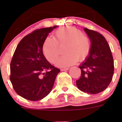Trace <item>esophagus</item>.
I'll return each instance as SVG.
<instances>
[{"label": "esophagus", "instance_id": "1", "mask_svg": "<svg viewBox=\"0 0 122 122\" xmlns=\"http://www.w3.org/2000/svg\"><path fill=\"white\" fill-rule=\"evenodd\" d=\"M69 68H61V71H66V70H69Z\"/></svg>", "mask_w": 122, "mask_h": 122}]
</instances>
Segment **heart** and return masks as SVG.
<instances>
[{"instance_id":"1","label":"heart","mask_w":122,"mask_h":122,"mask_svg":"<svg viewBox=\"0 0 122 122\" xmlns=\"http://www.w3.org/2000/svg\"><path fill=\"white\" fill-rule=\"evenodd\" d=\"M64 53L57 61V65L67 67L74 65L79 60L83 61L89 56L91 50V42L87 36L75 27L68 26L57 30L54 33V39L47 37L42 45L44 56L51 63H55L59 58L63 47Z\"/></svg>"}]
</instances>
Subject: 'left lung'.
<instances>
[{"instance_id":"8db88e82","label":"left lung","mask_w":122,"mask_h":122,"mask_svg":"<svg viewBox=\"0 0 122 122\" xmlns=\"http://www.w3.org/2000/svg\"><path fill=\"white\" fill-rule=\"evenodd\" d=\"M91 42L89 56L80 65L81 76L76 81L80 91L90 94L102 92L108 87L114 73V62L109 44L97 31L84 28Z\"/></svg>"}]
</instances>
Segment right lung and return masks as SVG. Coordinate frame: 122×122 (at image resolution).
<instances>
[{
  "label": "right lung",
  "mask_w": 122,
  "mask_h": 122,
  "mask_svg": "<svg viewBox=\"0 0 122 122\" xmlns=\"http://www.w3.org/2000/svg\"><path fill=\"white\" fill-rule=\"evenodd\" d=\"M57 26L35 30L20 41L10 65V80L14 91L30 101L46 97L53 87L60 70L44 56L42 45L48 34Z\"/></svg>",
  "instance_id": "add662e5"
}]
</instances>
